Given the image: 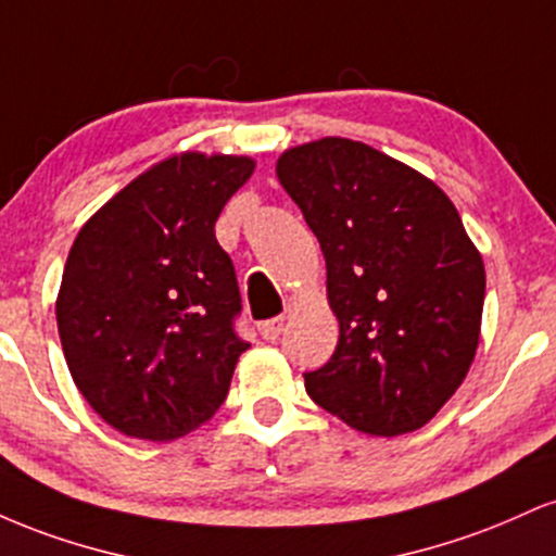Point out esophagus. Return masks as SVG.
I'll list each match as a JSON object with an SVG mask.
<instances>
[{"label":"esophagus","mask_w":556,"mask_h":556,"mask_svg":"<svg viewBox=\"0 0 556 556\" xmlns=\"http://www.w3.org/2000/svg\"><path fill=\"white\" fill-rule=\"evenodd\" d=\"M282 327H285V318H269V321L258 324V334L264 337L266 342H274L279 334H282Z\"/></svg>","instance_id":"1"}]
</instances>
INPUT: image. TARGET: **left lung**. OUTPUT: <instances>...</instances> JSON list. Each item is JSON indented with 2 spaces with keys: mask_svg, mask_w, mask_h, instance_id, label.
Returning a JSON list of instances; mask_svg holds the SVG:
<instances>
[{
  "mask_svg": "<svg viewBox=\"0 0 556 556\" xmlns=\"http://www.w3.org/2000/svg\"><path fill=\"white\" fill-rule=\"evenodd\" d=\"M277 177L327 258L340 340L311 400L371 437L416 431L470 371L486 269L429 177L350 138L287 149Z\"/></svg>",
  "mask_w": 556,
  "mask_h": 556,
  "instance_id": "obj_1",
  "label": "left lung"
}]
</instances>
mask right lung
<instances>
[{
	"instance_id": "1",
	"label": "right lung",
	"mask_w": 556,
	"mask_h": 556,
	"mask_svg": "<svg viewBox=\"0 0 556 556\" xmlns=\"http://www.w3.org/2000/svg\"><path fill=\"white\" fill-rule=\"evenodd\" d=\"M251 156L185 151L154 164L80 227L56 295L75 387L112 429L169 442L219 410L238 358L240 290L216 242Z\"/></svg>"
}]
</instances>
